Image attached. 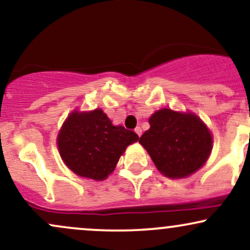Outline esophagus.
I'll use <instances>...</instances> for the list:
<instances>
[{
  "instance_id": "esophagus-1",
  "label": "esophagus",
  "mask_w": 250,
  "mask_h": 250,
  "mask_svg": "<svg viewBox=\"0 0 250 250\" xmlns=\"http://www.w3.org/2000/svg\"><path fill=\"white\" fill-rule=\"evenodd\" d=\"M135 133L139 135V136H141V135H142V129H141V127H136V128H135Z\"/></svg>"
}]
</instances>
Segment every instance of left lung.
<instances>
[{
  "instance_id": "obj_1",
  "label": "left lung",
  "mask_w": 250,
  "mask_h": 250,
  "mask_svg": "<svg viewBox=\"0 0 250 250\" xmlns=\"http://www.w3.org/2000/svg\"><path fill=\"white\" fill-rule=\"evenodd\" d=\"M149 125L150 129L143 133L139 142L166 176L186 177L207 161L213 139L196 115L165 108L153 114Z\"/></svg>"
}]
</instances>
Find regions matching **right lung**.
<instances>
[{
  "label": "right lung",
  "mask_w": 250,
  "mask_h": 250,
  "mask_svg": "<svg viewBox=\"0 0 250 250\" xmlns=\"http://www.w3.org/2000/svg\"><path fill=\"white\" fill-rule=\"evenodd\" d=\"M137 140L135 131L113 125L101 109H96L71 113L60 130L57 146L70 170L88 179L104 180L127 146Z\"/></svg>",
  "instance_id": "add662e5"
}]
</instances>
